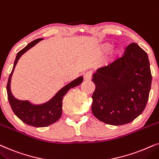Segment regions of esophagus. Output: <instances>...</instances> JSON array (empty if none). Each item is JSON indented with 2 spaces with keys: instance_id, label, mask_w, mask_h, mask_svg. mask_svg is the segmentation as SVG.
I'll use <instances>...</instances> for the list:
<instances>
[{
  "instance_id": "esophagus-1",
  "label": "esophagus",
  "mask_w": 159,
  "mask_h": 159,
  "mask_svg": "<svg viewBox=\"0 0 159 159\" xmlns=\"http://www.w3.org/2000/svg\"><path fill=\"white\" fill-rule=\"evenodd\" d=\"M92 71H88L84 74V78L85 81H89L92 78Z\"/></svg>"
}]
</instances>
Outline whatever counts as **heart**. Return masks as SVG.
Listing matches in <instances>:
<instances>
[{
    "label": "heart",
    "mask_w": 159,
    "mask_h": 159,
    "mask_svg": "<svg viewBox=\"0 0 159 159\" xmlns=\"http://www.w3.org/2000/svg\"><path fill=\"white\" fill-rule=\"evenodd\" d=\"M111 48H112V45L110 43H105L102 46V49H103V51H105V52H108V51L111 49ZM113 54H115L116 57L119 56V55L120 54V50L116 49L115 52H114Z\"/></svg>",
    "instance_id": "b5f03b06"
}]
</instances>
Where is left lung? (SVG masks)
I'll use <instances>...</instances> for the list:
<instances>
[{
  "instance_id": "left-lung-1",
  "label": "left lung",
  "mask_w": 159,
  "mask_h": 159,
  "mask_svg": "<svg viewBox=\"0 0 159 159\" xmlns=\"http://www.w3.org/2000/svg\"><path fill=\"white\" fill-rule=\"evenodd\" d=\"M92 113L102 122L120 126L143 113L148 100L152 75L147 53L132 43L121 57L92 75Z\"/></svg>"
}]
</instances>
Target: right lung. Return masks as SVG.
<instances>
[{"instance_id":"1","label":"right lung","mask_w":159,"mask_h":159,"mask_svg":"<svg viewBox=\"0 0 159 159\" xmlns=\"http://www.w3.org/2000/svg\"><path fill=\"white\" fill-rule=\"evenodd\" d=\"M42 39H43L34 40L17 53L14 63L13 69L8 77L7 86H6L8 99L14 114L22 122L25 123L27 125L35 126V127H45L57 121L62 116L63 97L68 92L69 89L80 85L84 79L82 76L76 78L75 80L59 91L51 100L43 105H32L27 100H20L15 98L11 94L10 89L11 78L13 74L14 67L20 57Z\"/></svg>"}]
</instances>
